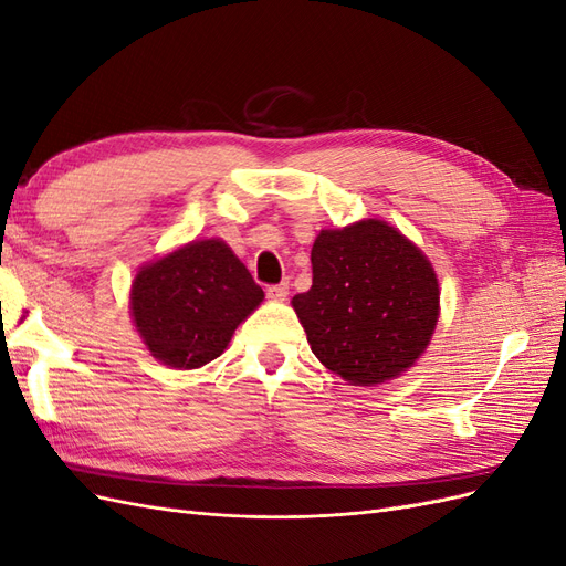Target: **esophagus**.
<instances>
[{
  "label": "esophagus",
  "mask_w": 566,
  "mask_h": 566,
  "mask_svg": "<svg viewBox=\"0 0 566 566\" xmlns=\"http://www.w3.org/2000/svg\"><path fill=\"white\" fill-rule=\"evenodd\" d=\"M287 290H290V283L283 281V283H279V285H269V287H266V295H269V300L283 302V300L287 297Z\"/></svg>",
  "instance_id": "obj_1"
}]
</instances>
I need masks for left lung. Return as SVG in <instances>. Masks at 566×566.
<instances>
[{"mask_svg":"<svg viewBox=\"0 0 566 566\" xmlns=\"http://www.w3.org/2000/svg\"><path fill=\"white\" fill-rule=\"evenodd\" d=\"M312 266V287L293 306L325 368L378 385L416 364L439 318V283L406 235L380 219L321 231Z\"/></svg>","mask_w":566,"mask_h":566,"instance_id":"obj_1","label":"left lung"}]
</instances>
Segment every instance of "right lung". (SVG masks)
Returning <instances> with one entry per match:
<instances>
[{
    "mask_svg": "<svg viewBox=\"0 0 566 566\" xmlns=\"http://www.w3.org/2000/svg\"><path fill=\"white\" fill-rule=\"evenodd\" d=\"M264 290L221 241L188 243L144 266L132 285V316L150 354L200 368L227 349Z\"/></svg>",
    "mask_w": 566,
    "mask_h": 566,
    "instance_id": "right-lung-1",
    "label": "right lung"
}]
</instances>
